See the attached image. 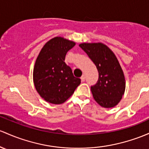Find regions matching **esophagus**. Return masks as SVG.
<instances>
[{
    "mask_svg": "<svg viewBox=\"0 0 149 149\" xmlns=\"http://www.w3.org/2000/svg\"><path fill=\"white\" fill-rule=\"evenodd\" d=\"M85 79H86V77H85L84 75H83V76H81V81H82V82H84V81H85Z\"/></svg>",
    "mask_w": 149,
    "mask_h": 149,
    "instance_id": "esophagus-1",
    "label": "esophagus"
}]
</instances>
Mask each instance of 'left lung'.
<instances>
[{
  "label": "left lung",
  "mask_w": 149,
  "mask_h": 149,
  "mask_svg": "<svg viewBox=\"0 0 149 149\" xmlns=\"http://www.w3.org/2000/svg\"><path fill=\"white\" fill-rule=\"evenodd\" d=\"M79 47L92 60L99 73L97 83L91 88L93 98L102 107L116 106L125 94L126 88L125 74L117 56L101 42L82 43Z\"/></svg>",
  "instance_id": "obj_1"
}]
</instances>
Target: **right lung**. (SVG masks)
Returning <instances> with one entry per match:
<instances>
[{"instance_id":"1","label":"right lung","mask_w":149,"mask_h":149,"mask_svg":"<svg viewBox=\"0 0 149 149\" xmlns=\"http://www.w3.org/2000/svg\"><path fill=\"white\" fill-rule=\"evenodd\" d=\"M75 45L73 41L55 37L44 45L36 59L34 85L39 95L49 103L66 102L81 83L64 61L68 51Z\"/></svg>"}]
</instances>
